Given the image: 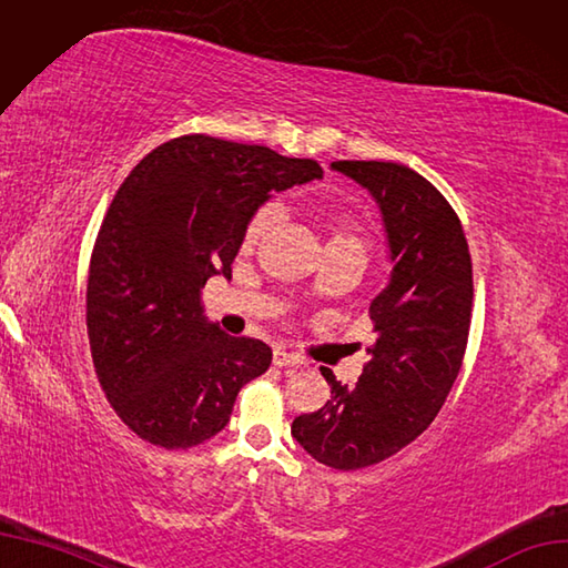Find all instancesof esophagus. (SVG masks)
Segmentation results:
<instances>
[{
  "mask_svg": "<svg viewBox=\"0 0 568 568\" xmlns=\"http://www.w3.org/2000/svg\"><path fill=\"white\" fill-rule=\"evenodd\" d=\"M272 362H275V366H301L303 364V359L298 355H291V352H286L284 347L275 349V357H272Z\"/></svg>",
  "mask_w": 568,
  "mask_h": 568,
  "instance_id": "34e87169",
  "label": "esophagus"
}]
</instances>
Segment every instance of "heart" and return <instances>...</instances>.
<instances>
[{"label": "heart", "mask_w": 568, "mask_h": 568, "mask_svg": "<svg viewBox=\"0 0 568 568\" xmlns=\"http://www.w3.org/2000/svg\"><path fill=\"white\" fill-rule=\"evenodd\" d=\"M277 216H280V209L275 204H265L253 213L242 234V248L248 251L256 246L265 237V232L275 225ZM331 242H357V237L347 230V225H343V227H336L334 234H331Z\"/></svg>", "instance_id": "heart-1"}]
</instances>
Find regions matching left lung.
Segmentation results:
<instances>
[{"label": "left lung", "instance_id": "1", "mask_svg": "<svg viewBox=\"0 0 568 568\" xmlns=\"http://www.w3.org/2000/svg\"><path fill=\"white\" fill-rule=\"evenodd\" d=\"M374 194L393 253L389 286L368 307L376 341L355 387L322 366L331 399L291 435L336 470L395 456L423 435L460 374L473 320V258L460 219L420 173L395 162L331 164Z\"/></svg>", "mask_w": 568, "mask_h": 568}]
</instances>
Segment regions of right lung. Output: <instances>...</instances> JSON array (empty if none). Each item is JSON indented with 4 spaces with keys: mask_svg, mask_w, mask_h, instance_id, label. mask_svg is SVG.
<instances>
[{
    "mask_svg": "<svg viewBox=\"0 0 568 568\" xmlns=\"http://www.w3.org/2000/svg\"><path fill=\"white\" fill-rule=\"evenodd\" d=\"M312 179L315 160L206 133L162 143L126 175L93 244L87 328L98 383L133 435L169 452L204 444L265 374L272 349L209 324L200 293L232 275L267 194Z\"/></svg>",
    "mask_w": 568,
    "mask_h": 568,
    "instance_id": "1",
    "label": "right lung"
}]
</instances>
